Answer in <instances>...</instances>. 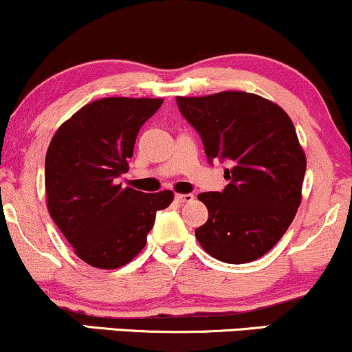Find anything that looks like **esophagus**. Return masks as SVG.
Wrapping results in <instances>:
<instances>
[{
    "label": "esophagus",
    "instance_id": "obj_1",
    "mask_svg": "<svg viewBox=\"0 0 352 352\" xmlns=\"http://www.w3.org/2000/svg\"><path fill=\"white\" fill-rule=\"evenodd\" d=\"M195 197L192 195V193H177L175 195V200L179 201V204H187V201H193Z\"/></svg>",
    "mask_w": 352,
    "mask_h": 352
}]
</instances>
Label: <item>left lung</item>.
<instances>
[{
  "mask_svg": "<svg viewBox=\"0 0 352 352\" xmlns=\"http://www.w3.org/2000/svg\"><path fill=\"white\" fill-rule=\"evenodd\" d=\"M197 129L208 160H230L223 192L200 193L207 223L195 236L223 263L258 260L292 225L301 204L306 155L294 125L278 104L241 91L177 98Z\"/></svg>",
  "mask_w": 352,
  "mask_h": 352,
  "instance_id": "left-lung-1",
  "label": "left lung"
}]
</instances>
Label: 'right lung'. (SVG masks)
<instances>
[{
  "mask_svg": "<svg viewBox=\"0 0 352 352\" xmlns=\"http://www.w3.org/2000/svg\"><path fill=\"white\" fill-rule=\"evenodd\" d=\"M164 99L106 98L89 102L52 135L46 153V201L74 253L87 265L116 270L142 252L155 213L172 190L142 193L122 187L145 120Z\"/></svg>",
  "mask_w": 352,
  "mask_h": 352,
  "instance_id": "right-lung-1",
  "label": "right lung"
}]
</instances>
